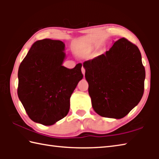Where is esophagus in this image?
Returning a JSON list of instances; mask_svg holds the SVG:
<instances>
[{
  "label": "esophagus",
  "instance_id": "34e87169",
  "mask_svg": "<svg viewBox=\"0 0 159 159\" xmlns=\"http://www.w3.org/2000/svg\"><path fill=\"white\" fill-rule=\"evenodd\" d=\"M81 71H82V74H83V76H84V75H85V69H84V68H83V67H82Z\"/></svg>",
  "mask_w": 159,
  "mask_h": 159
}]
</instances>
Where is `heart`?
Returning <instances> with one entry per match:
<instances>
[{
  "instance_id": "heart-1",
  "label": "heart",
  "mask_w": 159,
  "mask_h": 159,
  "mask_svg": "<svg viewBox=\"0 0 159 159\" xmlns=\"http://www.w3.org/2000/svg\"><path fill=\"white\" fill-rule=\"evenodd\" d=\"M93 50H94V48H93V47H89V48H88L87 49L85 50V53H86V54H90L91 52H93Z\"/></svg>"
}]
</instances>
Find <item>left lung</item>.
Instances as JSON below:
<instances>
[{
    "label": "left lung",
    "mask_w": 159,
    "mask_h": 159,
    "mask_svg": "<svg viewBox=\"0 0 159 159\" xmlns=\"http://www.w3.org/2000/svg\"><path fill=\"white\" fill-rule=\"evenodd\" d=\"M83 66L92 107L101 116L120 119L141 100L145 79L142 55L125 38Z\"/></svg>",
    "instance_id": "left-lung-1"
}]
</instances>
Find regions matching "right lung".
Segmentation results:
<instances>
[{
  "label": "right lung",
  "mask_w": 159,
  "mask_h": 159,
  "mask_svg": "<svg viewBox=\"0 0 159 159\" xmlns=\"http://www.w3.org/2000/svg\"><path fill=\"white\" fill-rule=\"evenodd\" d=\"M65 44L43 39L32 45L18 70L17 95L33 121L52 125L65 117L70 98L83 79L81 64L62 66Z\"/></svg>",
  "instance_id": "add662e5"
}]
</instances>
